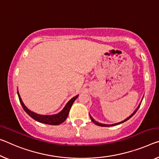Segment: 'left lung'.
<instances>
[{"label": "left lung", "instance_id": "left-lung-1", "mask_svg": "<svg viewBox=\"0 0 159 159\" xmlns=\"http://www.w3.org/2000/svg\"><path fill=\"white\" fill-rule=\"evenodd\" d=\"M142 100H143V98H142ZM141 103H142V102H141L140 103H139V106L137 107V109H136L134 112H133V113L132 115H131L130 116H129V117H128L127 118H126L125 120H124L123 121H122V122H117V123H115V124H112V125H107V124H102V123H100V122H97V121H95L94 119H93V118L91 117V115H90V119H91V120H92V122H93V123H95V125H98V126H101V127H112V126H115V125H120V124H122V123H123V122H126V121L127 120H128L129 119H130L131 117H132L133 115H134L135 113H136V112L137 111V110L139 109V107H140V105H141Z\"/></svg>", "mask_w": 159, "mask_h": 159}]
</instances>
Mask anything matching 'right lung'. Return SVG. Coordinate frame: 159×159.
<instances>
[{
    "mask_svg": "<svg viewBox=\"0 0 159 159\" xmlns=\"http://www.w3.org/2000/svg\"><path fill=\"white\" fill-rule=\"evenodd\" d=\"M17 95H18L20 102V104L22 105V108H23L25 111L27 112V115L30 116L32 119L37 121V122L44 123V124L51 125H59L64 122V121L66 120L73 103H74L75 99L79 97V95H75V97L71 98V99H70L69 101L66 103L64 107L62 109V110H61L59 113L49 115L37 114V113H35L34 112L31 111V110H29L28 108L25 106L23 102H22V100L20 98V95L19 94L18 90H17Z\"/></svg>",
    "mask_w": 159,
    "mask_h": 159,
    "instance_id": "1",
    "label": "right lung"
}]
</instances>
